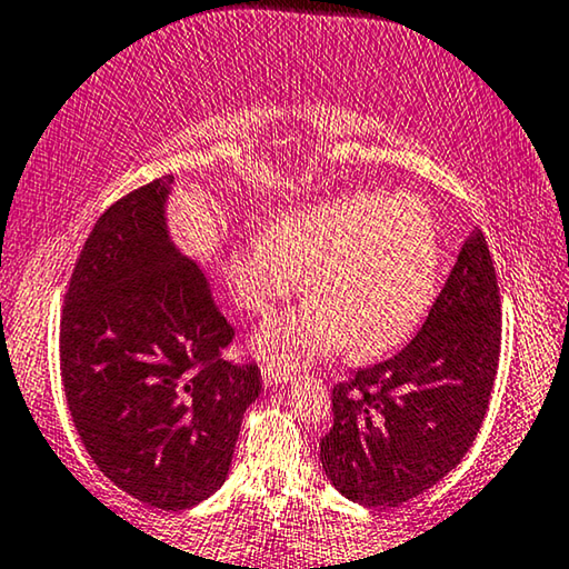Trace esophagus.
Returning <instances> with one entry per match:
<instances>
[{
    "label": "esophagus",
    "mask_w": 569,
    "mask_h": 569,
    "mask_svg": "<svg viewBox=\"0 0 569 569\" xmlns=\"http://www.w3.org/2000/svg\"><path fill=\"white\" fill-rule=\"evenodd\" d=\"M293 376H288L286 371H278V368H262V383L266 387H286V383H291Z\"/></svg>",
    "instance_id": "esophagus-1"
}]
</instances>
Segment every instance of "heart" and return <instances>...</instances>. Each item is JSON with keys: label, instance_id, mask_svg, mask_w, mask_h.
<instances>
[{"label": "heart", "instance_id": "1", "mask_svg": "<svg viewBox=\"0 0 569 569\" xmlns=\"http://www.w3.org/2000/svg\"><path fill=\"white\" fill-rule=\"evenodd\" d=\"M234 299L268 315L303 288L299 309L254 332L250 350L268 368L301 371L353 346L381 353L405 338L433 301L441 239L418 198L350 193L293 208L247 237L227 262Z\"/></svg>", "mask_w": 569, "mask_h": 569}]
</instances>
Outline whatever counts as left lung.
<instances>
[{"label":"left lung","instance_id":"obj_1","mask_svg":"<svg viewBox=\"0 0 569 569\" xmlns=\"http://www.w3.org/2000/svg\"><path fill=\"white\" fill-rule=\"evenodd\" d=\"M498 361V281L475 227L410 346L332 389L319 459L335 490L397 508L441 482L475 443Z\"/></svg>","mask_w":569,"mask_h":569}]
</instances>
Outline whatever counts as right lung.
I'll return each instance as SVG.
<instances>
[{
  "label": "right lung",
  "instance_id": "add662e5",
  "mask_svg": "<svg viewBox=\"0 0 569 569\" xmlns=\"http://www.w3.org/2000/svg\"><path fill=\"white\" fill-rule=\"evenodd\" d=\"M164 174L100 216L61 317V381L98 469L143 506L186 510L227 482L258 366L219 353L231 327L203 266L174 244Z\"/></svg>",
  "mask_w": 569,
  "mask_h": 569
}]
</instances>
